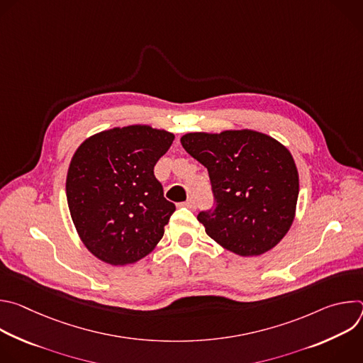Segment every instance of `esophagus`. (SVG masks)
Segmentation results:
<instances>
[{"mask_svg":"<svg viewBox=\"0 0 363 363\" xmlns=\"http://www.w3.org/2000/svg\"><path fill=\"white\" fill-rule=\"evenodd\" d=\"M184 205L186 206V208H189V210H195V208H196V203H195V201H194V199H188V201H185V202H184Z\"/></svg>","mask_w":363,"mask_h":363,"instance_id":"34e87169","label":"esophagus"}]
</instances>
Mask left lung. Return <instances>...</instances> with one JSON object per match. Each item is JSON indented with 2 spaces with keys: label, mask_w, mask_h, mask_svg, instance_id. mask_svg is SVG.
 Listing matches in <instances>:
<instances>
[{
  "label": "left lung",
  "mask_w": 363,
  "mask_h": 363,
  "mask_svg": "<svg viewBox=\"0 0 363 363\" xmlns=\"http://www.w3.org/2000/svg\"><path fill=\"white\" fill-rule=\"evenodd\" d=\"M184 149L208 169L214 206L201 211L205 233L238 255H260L287 234L298 196L291 153L254 130L186 133Z\"/></svg>",
  "instance_id": "left-lung-1"
}]
</instances>
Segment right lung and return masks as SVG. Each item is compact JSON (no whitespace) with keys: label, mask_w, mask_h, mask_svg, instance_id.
Returning a JSON list of instances; mask_svg holds the SVG:
<instances>
[{"label":"right lung","mask_w":363,"mask_h":363,"mask_svg":"<svg viewBox=\"0 0 363 363\" xmlns=\"http://www.w3.org/2000/svg\"><path fill=\"white\" fill-rule=\"evenodd\" d=\"M174 135L145 125L86 139L69 167L66 194L76 230L101 262L125 266L149 254L164 235L175 203L153 168Z\"/></svg>","instance_id":"right-lung-1"}]
</instances>
